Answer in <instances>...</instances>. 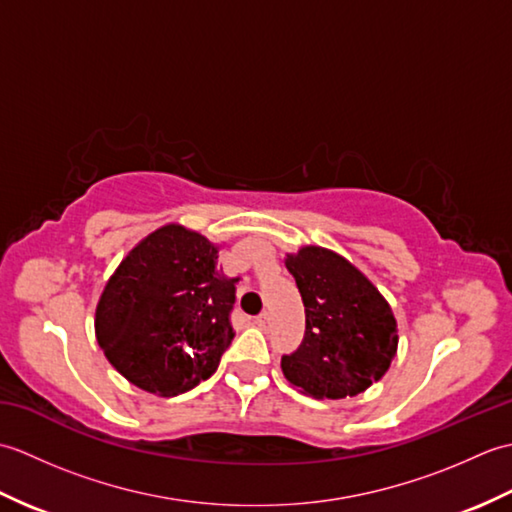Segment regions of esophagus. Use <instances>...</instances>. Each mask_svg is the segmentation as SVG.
Instances as JSON below:
<instances>
[{"mask_svg": "<svg viewBox=\"0 0 512 512\" xmlns=\"http://www.w3.org/2000/svg\"><path fill=\"white\" fill-rule=\"evenodd\" d=\"M255 323H257L262 330H268V328H270V312H262V314H259V317H255Z\"/></svg>", "mask_w": 512, "mask_h": 512, "instance_id": "esophagus-1", "label": "esophagus"}]
</instances>
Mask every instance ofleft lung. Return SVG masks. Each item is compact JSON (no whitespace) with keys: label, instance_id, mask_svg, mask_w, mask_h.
<instances>
[{"label":"left lung","instance_id":"left-lung-1","mask_svg":"<svg viewBox=\"0 0 512 512\" xmlns=\"http://www.w3.org/2000/svg\"><path fill=\"white\" fill-rule=\"evenodd\" d=\"M306 308V334L281 356L290 385L312 398L356 396L385 376L398 330L389 303L361 270L319 246L286 257Z\"/></svg>","mask_w":512,"mask_h":512}]
</instances>
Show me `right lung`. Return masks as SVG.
Returning a JSON list of instances; mask_svg holds the SVG:
<instances>
[{"label":"right lung","instance_id":"obj_1","mask_svg":"<svg viewBox=\"0 0 512 512\" xmlns=\"http://www.w3.org/2000/svg\"><path fill=\"white\" fill-rule=\"evenodd\" d=\"M239 277L217 268V246L169 224L145 237L96 306V341L129 383L176 396L209 378L233 341Z\"/></svg>","mask_w":512,"mask_h":512}]
</instances>
